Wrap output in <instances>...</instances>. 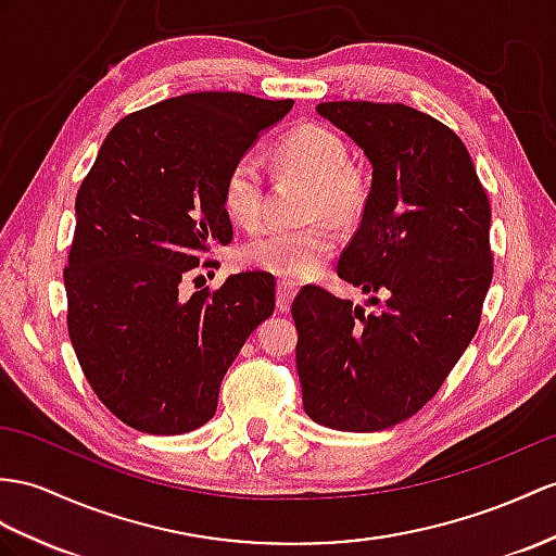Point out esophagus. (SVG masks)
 <instances>
[{
	"label": "esophagus",
	"mask_w": 556,
	"mask_h": 556,
	"mask_svg": "<svg viewBox=\"0 0 556 556\" xmlns=\"http://www.w3.org/2000/svg\"><path fill=\"white\" fill-rule=\"evenodd\" d=\"M294 294H296V286H294V282L280 280V282H278V308H280V311H290Z\"/></svg>",
	"instance_id": "1"
}]
</instances>
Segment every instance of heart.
Segmentation results:
<instances>
[{"instance_id": "obj_1", "label": "heart", "mask_w": 556, "mask_h": 556, "mask_svg": "<svg viewBox=\"0 0 556 556\" xmlns=\"http://www.w3.org/2000/svg\"><path fill=\"white\" fill-rule=\"evenodd\" d=\"M276 160L314 181L308 193V214H330L340 222L356 219L365 205L363 174L349 162V148L340 134L323 125H302L276 143ZM266 179L256 153H242L228 167L222 198L231 219L240 226H254L264 214ZM334 226L325 219L304 226L274 224L254 233L242 260L288 280H304L325 266L337 250Z\"/></svg>"}]
</instances>
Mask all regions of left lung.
<instances>
[{
  "mask_svg": "<svg viewBox=\"0 0 556 556\" xmlns=\"http://www.w3.org/2000/svg\"><path fill=\"white\" fill-rule=\"evenodd\" d=\"M316 111L372 165L337 274L377 308L316 286L294 296L302 401L323 427L380 431L422 408L477 334L493 278L491 202L465 143L431 115L370 101Z\"/></svg>",
  "mask_w": 556,
  "mask_h": 556,
  "instance_id": "8db88e82",
  "label": "left lung"
}]
</instances>
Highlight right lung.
I'll return each mask as SVG.
<instances>
[{"mask_svg": "<svg viewBox=\"0 0 556 556\" xmlns=\"http://www.w3.org/2000/svg\"><path fill=\"white\" fill-rule=\"evenodd\" d=\"M292 103L198 91L148 105L111 129L79 186L67 332L91 389L125 425L172 437L210 422L226 370L274 314L266 270L191 300L179 286L231 242L226 172Z\"/></svg>", "mask_w": 556, "mask_h": 556, "instance_id": "obj_1", "label": "right lung"}]
</instances>
